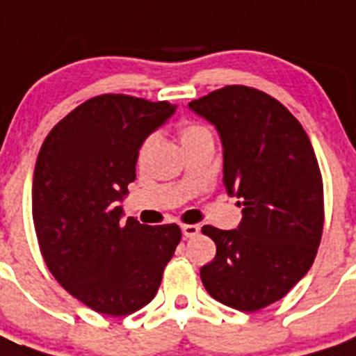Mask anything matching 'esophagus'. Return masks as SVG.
Listing matches in <instances>:
<instances>
[{"mask_svg": "<svg viewBox=\"0 0 356 356\" xmlns=\"http://www.w3.org/2000/svg\"><path fill=\"white\" fill-rule=\"evenodd\" d=\"M181 232H184L185 237H194V235L200 234V226L197 225H181Z\"/></svg>", "mask_w": 356, "mask_h": 356, "instance_id": "esophagus-1", "label": "esophagus"}]
</instances>
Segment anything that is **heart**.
I'll list each match as a JSON object with an SVG mask.
<instances>
[{
    "label": "heart",
    "instance_id": "heart-1",
    "mask_svg": "<svg viewBox=\"0 0 356 356\" xmlns=\"http://www.w3.org/2000/svg\"><path fill=\"white\" fill-rule=\"evenodd\" d=\"M210 130L209 128H205L203 124H200V122H185V124H181L180 128V140L181 144L185 146H188V144L193 143H197V140L205 139V137H210ZM156 144V135L151 134L147 135L146 139L143 140V144H140L139 147V155H137V159H139V162H146L147 156L151 155V151H153V147H155Z\"/></svg>",
    "mask_w": 356,
    "mask_h": 356
}]
</instances>
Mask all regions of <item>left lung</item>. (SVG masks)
I'll return each mask as SVG.
<instances>
[{"label":"left lung","mask_w":356,"mask_h":356,"mask_svg":"<svg viewBox=\"0 0 356 356\" xmlns=\"http://www.w3.org/2000/svg\"><path fill=\"white\" fill-rule=\"evenodd\" d=\"M188 106L216 124L222 184L242 207L237 229L201 228L217 248L201 282L219 303L257 312L282 300L316 259L325 225L317 156L301 122L254 87L226 85Z\"/></svg>","instance_id":"8db88e82"}]
</instances>
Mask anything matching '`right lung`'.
I'll return each mask as SVG.
<instances>
[{
	"label": "right lung",
	"instance_id": "add662e5",
	"mask_svg": "<svg viewBox=\"0 0 356 356\" xmlns=\"http://www.w3.org/2000/svg\"><path fill=\"white\" fill-rule=\"evenodd\" d=\"M175 112L169 102L94 96L58 121L39 151L31 216L49 273L105 316L146 307L180 244L178 225L121 222L143 140Z\"/></svg>",
	"mask_w": 356,
	"mask_h": 356
}]
</instances>
